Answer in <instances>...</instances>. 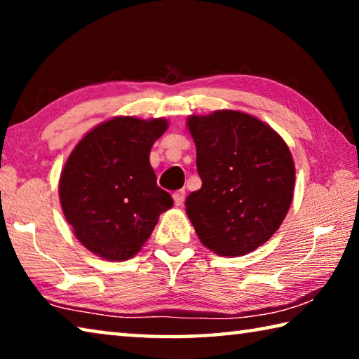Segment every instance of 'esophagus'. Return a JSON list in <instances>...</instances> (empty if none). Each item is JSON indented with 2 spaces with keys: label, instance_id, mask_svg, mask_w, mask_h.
<instances>
[{
  "label": "esophagus",
  "instance_id": "obj_1",
  "mask_svg": "<svg viewBox=\"0 0 359 359\" xmlns=\"http://www.w3.org/2000/svg\"><path fill=\"white\" fill-rule=\"evenodd\" d=\"M172 198H174L175 205H182V204H184V201H185V190L175 191V193L172 194Z\"/></svg>",
  "mask_w": 359,
  "mask_h": 359
}]
</instances>
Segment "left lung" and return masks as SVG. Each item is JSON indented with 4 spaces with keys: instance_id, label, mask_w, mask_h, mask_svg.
<instances>
[{
    "instance_id": "1",
    "label": "left lung",
    "mask_w": 359,
    "mask_h": 359,
    "mask_svg": "<svg viewBox=\"0 0 359 359\" xmlns=\"http://www.w3.org/2000/svg\"><path fill=\"white\" fill-rule=\"evenodd\" d=\"M203 180L185 205L199 241L222 257L263 245L280 226L294 190V163L277 133L252 115L217 111L188 118Z\"/></svg>"
}]
</instances>
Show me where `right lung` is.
I'll use <instances>...</instances> for the list:
<instances>
[{
	"label": "right lung",
	"instance_id": "1",
	"mask_svg": "<svg viewBox=\"0 0 359 359\" xmlns=\"http://www.w3.org/2000/svg\"><path fill=\"white\" fill-rule=\"evenodd\" d=\"M165 118L115 117L83 136L60 177V201L76 238L109 261L141 250L172 198L156 185L149 155Z\"/></svg>",
	"mask_w": 359,
	"mask_h": 359
}]
</instances>
